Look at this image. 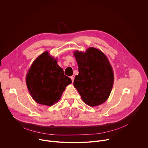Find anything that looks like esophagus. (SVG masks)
Here are the masks:
<instances>
[{"instance_id":"34e87169","label":"esophagus","mask_w":148,"mask_h":148,"mask_svg":"<svg viewBox=\"0 0 148 148\" xmlns=\"http://www.w3.org/2000/svg\"><path fill=\"white\" fill-rule=\"evenodd\" d=\"M70 78H71V80H72V82H74V77L73 76H71Z\"/></svg>"}]
</instances>
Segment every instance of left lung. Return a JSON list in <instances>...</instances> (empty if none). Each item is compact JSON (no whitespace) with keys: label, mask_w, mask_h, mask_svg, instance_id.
<instances>
[{"label":"left lung","mask_w":148,"mask_h":148,"mask_svg":"<svg viewBox=\"0 0 148 148\" xmlns=\"http://www.w3.org/2000/svg\"><path fill=\"white\" fill-rule=\"evenodd\" d=\"M74 56L79 71L74 86L87 105L98 106L107 100L113 87L114 75L110 62L103 52L94 47L86 52L75 50Z\"/></svg>","instance_id":"1"}]
</instances>
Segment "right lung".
Here are the masks:
<instances>
[{
  "mask_svg": "<svg viewBox=\"0 0 148 148\" xmlns=\"http://www.w3.org/2000/svg\"><path fill=\"white\" fill-rule=\"evenodd\" d=\"M57 60L46 51L36 58L28 70L27 87L32 98L39 104L52 106L72 82L71 78L64 74Z\"/></svg>",
  "mask_w": 148,
  "mask_h": 148,
  "instance_id": "add662e5",
  "label": "right lung"
}]
</instances>
